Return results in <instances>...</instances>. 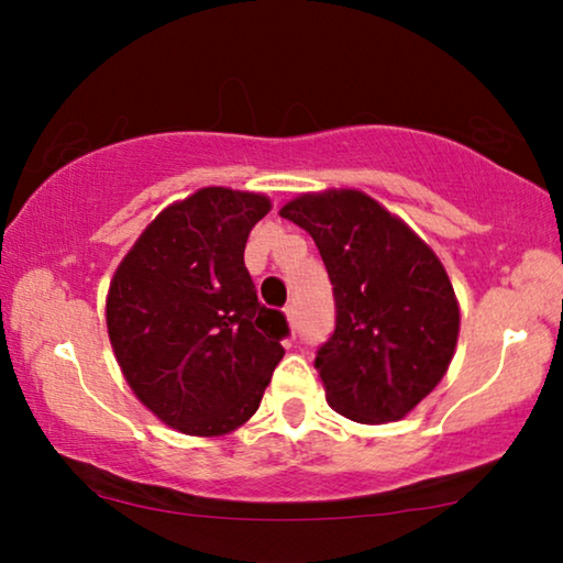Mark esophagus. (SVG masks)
<instances>
[{
    "instance_id": "esophagus-1",
    "label": "esophagus",
    "mask_w": 563,
    "mask_h": 563,
    "mask_svg": "<svg viewBox=\"0 0 563 563\" xmlns=\"http://www.w3.org/2000/svg\"><path fill=\"white\" fill-rule=\"evenodd\" d=\"M284 314H287L289 328L295 330V325H297V310H295V305H287V307H284Z\"/></svg>"
}]
</instances>
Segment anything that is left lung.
I'll list each match as a JSON object with an SVG mask.
<instances>
[{
    "mask_svg": "<svg viewBox=\"0 0 563 563\" xmlns=\"http://www.w3.org/2000/svg\"><path fill=\"white\" fill-rule=\"evenodd\" d=\"M312 235L335 297L314 356L325 399L356 422L402 420L449 372L459 302L430 245L358 189L302 195L279 210Z\"/></svg>",
    "mask_w": 563,
    "mask_h": 563,
    "instance_id": "1",
    "label": "left lung"
}]
</instances>
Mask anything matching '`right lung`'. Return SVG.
Here are the masks:
<instances>
[{
    "instance_id": "obj_1",
    "label": "right lung",
    "mask_w": 563,
    "mask_h": 563,
    "mask_svg": "<svg viewBox=\"0 0 563 563\" xmlns=\"http://www.w3.org/2000/svg\"><path fill=\"white\" fill-rule=\"evenodd\" d=\"M268 210L256 191L199 189L143 230L110 282L107 333L122 376L179 433L241 428L284 356L287 320L258 302L243 261Z\"/></svg>"
}]
</instances>
